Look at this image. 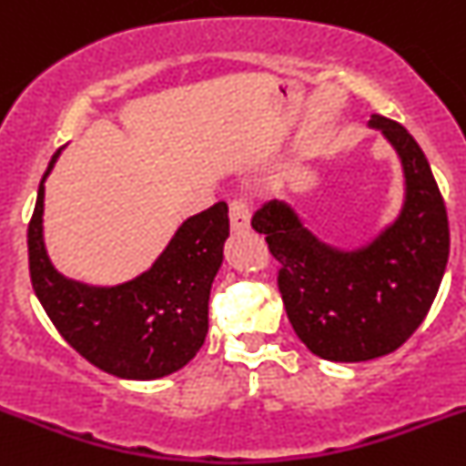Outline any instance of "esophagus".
Instances as JSON below:
<instances>
[{
  "mask_svg": "<svg viewBox=\"0 0 466 466\" xmlns=\"http://www.w3.org/2000/svg\"><path fill=\"white\" fill-rule=\"evenodd\" d=\"M229 225H232V232L250 229V207H248L246 199H232V204H229Z\"/></svg>",
  "mask_w": 466,
  "mask_h": 466,
  "instance_id": "obj_1",
  "label": "esophagus"
}]
</instances>
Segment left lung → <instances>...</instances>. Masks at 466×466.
<instances>
[{
    "instance_id": "8db88e82",
    "label": "left lung",
    "mask_w": 466,
    "mask_h": 466,
    "mask_svg": "<svg viewBox=\"0 0 466 466\" xmlns=\"http://www.w3.org/2000/svg\"><path fill=\"white\" fill-rule=\"evenodd\" d=\"M368 126L393 147L404 179L398 216L370 241L351 250L321 241L285 199L253 216L280 262L278 287L294 331L333 363L380 359L410 340L449 262V218L423 149L386 116L372 115Z\"/></svg>"
}]
</instances>
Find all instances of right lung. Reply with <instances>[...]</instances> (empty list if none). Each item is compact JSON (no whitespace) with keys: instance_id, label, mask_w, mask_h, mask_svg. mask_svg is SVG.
Instances as JSON below:
<instances>
[{"instance_id":"right-lung-1","label":"right lung","mask_w":466,"mask_h":466,"mask_svg":"<svg viewBox=\"0 0 466 466\" xmlns=\"http://www.w3.org/2000/svg\"><path fill=\"white\" fill-rule=\"evenodd\" d=\"M59 154L43 174L27 232L29 273L43 310L77 354L119 380L181 370L208 331V294L229 237L228 204L186 218L140 276L119 285L73 280L52 264L43 237L46 179Z\"/></svg>"}]
</instances>
